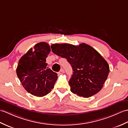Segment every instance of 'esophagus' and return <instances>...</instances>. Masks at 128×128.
Instances as JSON below:
<instances>
[{"instance_id": "34e87169", "label": "esophagus", "mask_w": 128, "mask_h": 128, "mask_svg": "<svg viewBox=\"0 0 128 128\" xmlns=\"http://www.w3.org/2000/svg\"><path fill=\"white\" fill-rule=\"evenodd\" d=\"M60 72L61 73H64V70L63 68H61L60 70Z\"/></svg>"}]
</instances>
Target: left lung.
<instances>
[{
    "label": "left lung",
    "mask_w": 128,
    "mask_h": 128,
    "mask_svg": "<svg viewBox=\"0 0 128 128\" xmlns=\"http://www.w3.org/2000/svg\"><path fill=\"white\" fill-rule=\"evenodd\" d=\"M55 54L66 58L72 67L73 74L68 82L70 91L84 98L100 92L108 77L110 67L107 61L90 45L54 44Z\"/></svg>",
    "instance_id": "obj_1"
}]
</instances>
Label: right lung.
<instances>
[{
    "label": "right lung",
    "instance_id": "obj_1",
    "mask_svg": "<svg viewBox=\"0 0 128 128\" xmlns=\"http://www.w3.org/2000/svg\"><path fill=\"white\" fill-rule=\"evenodd\" d=\"M51 49L49 45L40 42L22 56L18 61L16 73L28 92L42 97L51 92L58 74L47 67L46 58Z\"/></svg>",
    "mask_w": 128,
    "mask_h": 128
}]
</instances>
